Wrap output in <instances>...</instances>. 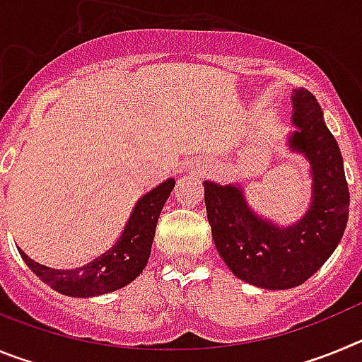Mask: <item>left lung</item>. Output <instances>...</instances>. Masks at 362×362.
Here are the masks:
<instances>
[{
    "label": "left lung",
    "instance_id": "8db88e82",
    "mask_svg": "<svg viewBox=\"0 0 362 362\" xmlns=\"http://www.w3.org/2000/svg\"><path fill=\"white\" fill-rule=\"evenodd\" d=\"M297 132L290 148L310 159L313 203L299 223L288 228L259 219L245 203L241 188L204 181V204L217 252L246 283L270 290L299 286L315 274L343 238L350 192L343 156L322 121L317 99L300 88L293 95Z\"/></svg>",
    "mask_w": 362,
    "mask_h": 362
}]
</instances>
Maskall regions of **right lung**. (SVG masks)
<instances>
[{
    "instance_id": "add662e5",
    "label": "right lung",
    "mask_w": 362,
    "mask_h": 362,
    "mask_svg": "<svg viewBox=\"0 0 362 362\" xmlns=\"http://www.w3.org/2000/svg\"><path fill=\"white\" fill-rule=\"evenodd\" d=\"M174 185V179H166L165 183L137 201L117 245L85 267L72 268V270H54L32 261L25 252L19 250V254L27 267L43 283L65 296L92 297L123 288L132 283L146 267L159 214Z\"/></svg>"
}]
</instances>
